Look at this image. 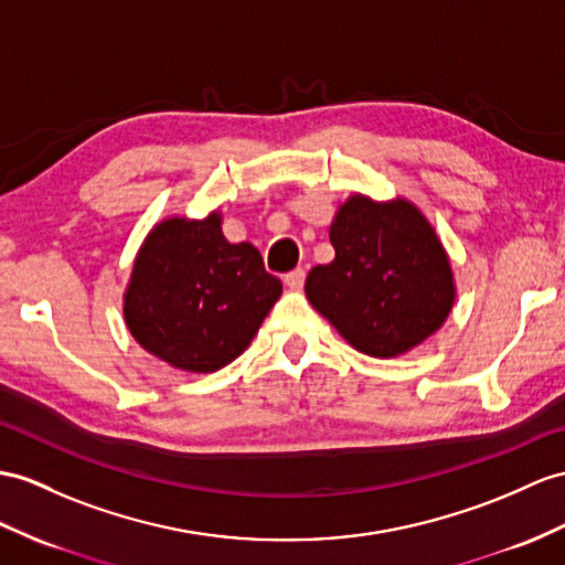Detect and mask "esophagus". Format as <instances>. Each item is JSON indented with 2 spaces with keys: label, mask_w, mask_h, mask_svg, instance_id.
I'll list each match as a JSON object with an SVG mask.
<instances>
[{
  "label": "esophagus",
  "mask_w": 565,
  "mask_h": 565,
  "mask_svg": "<svg viewBox=\"0 0 565 565\" xmlns=\"http://www.w3.org/2000/svg\"><path fill=\"white\" fill-rule=\"evenodd\" d=\"M305 278H307L305 268H295L290 273H285L282 280L287 287H290V290H301V287H305Z\"/></svg>",
  "instance_id": "obj_1"
}]
</instances>
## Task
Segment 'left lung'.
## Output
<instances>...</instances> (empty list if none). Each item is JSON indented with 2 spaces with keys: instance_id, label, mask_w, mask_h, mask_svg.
I'll return each mask as SVG.
<instances>
[{
  "instance_id": "left-lung-1",
  "label": "left lung",
  "mask_w": 565,
  "mask_h": 565,
  "mask_svg": "<svg viewBox=\"0 0 565 565\" xmlns=\"http://www.w3.org/2000/svg\"><path fill=\"white\" fill-rule=\"evenodd\" d=\"M330 244L335 258L309 270L305 290L352 348L395 356L446 321L450 264L415 205L354 196L330 225Z\"/></svg>"
}]
</instances>
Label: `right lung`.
Here are the masks:
<instances>
[{"label":"right lung","instance_id":"obj_1","mask_svg":"<svg viewBox=\"0 0 565 565\" xmlns=\"http://www.w3.org/2000/svg\"><path fill=\"white\" fill-rule=\"evenodd\" d=\"M280 295L256 246L230 244L217 213L194 223L172 217L136 258L124 316L150 354L209 374L249 348Z\"/></svg>","mask_w":565,"mask_h":565}]
</instances>
